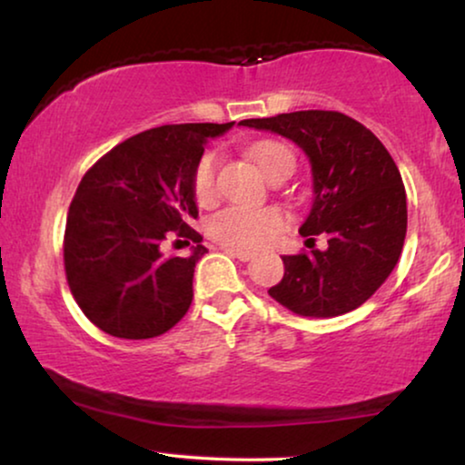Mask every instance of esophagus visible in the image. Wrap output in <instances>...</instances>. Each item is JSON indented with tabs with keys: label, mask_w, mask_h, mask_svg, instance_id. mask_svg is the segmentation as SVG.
I'll list each match as a JSON object with an SVG mask.
<instances>
[{
	"label": "esophagus",
	"mask_w": 465,
	"mask_h": 465,
	"mask_svg": "<svg viewBox=\"0 0 465 465\" xmlns=\"http://www.w3.org/2000/svg\"><path fill=\"white\" fill-rule=\"evenodd\" d=\"M224 252L228 253V256H232V258H239L241 262H250V260L253 258V252L239 250V247H224Z\"/></svg>",
	"instance_id": "1"
}]
</instances>
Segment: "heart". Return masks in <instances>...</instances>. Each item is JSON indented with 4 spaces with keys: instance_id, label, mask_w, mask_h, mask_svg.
Instances as JSON below:
<instances>
[{
    "instance_id": "1",
    "label": "heart",
    "mask_w": 465,
    "mask_h": 465,
    "mask_svg": "<svg viewBox=\"0 0 465 465\" xmlns=\"http://www.w3.org/2000/svg\"><path fill=\"white\" fill-rule=\"evenodd\" d=\"M247 154L269 180L279 169H294V154L282 142H258L247 148ZM215 171H218V154L207 152L196 163L193 175V193L196 203H201V205L213 203L215 194H218ZM283 228L285 213L277 207L252 209L231 205L220 209L207 222L209 237L222 245L239 247V250H258V247L271 243Z\"/></svg>"
}]
</instances>
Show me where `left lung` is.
Returning a JSON list of instances; mask_svg holds the SVG:
<instances>
[{
    "instance_id": "obj_1",
    "label": "left lung",
    "mask_w": 465,
    "mask_h": 465,
    "mask_svg": "<svg viewBox=\"0 0 465 465\" xmlns=\"http://www.w3.org/2000/svg\"><path fill=\"white\" fill-rule=\"evenodd\" d=\"M241 124L292 139L313 173V205L301 226L313 250L283 256V279L269 294L304 317L358 309L390 277L406 237V193L391 154L341 112L304 110ZM315 233L329 239L323 252L314 250Z\"/></svg>"
}]
</instances>
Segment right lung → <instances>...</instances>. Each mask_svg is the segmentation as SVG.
I'll return each mask as SVG.
<instances>
[{"mask_svg": "<svg viewBox=\"0 0 465 465\" xmlns=\"http://www.w3.org/2000/svg\"><path fill=\"white\" fill-rule=\"evenodd\" d=\"M232 123L164 124L137 133L99 158L69 205L63 260L69 290L105 334L161 336L193 302L194 266L207 253L188 226L199 215L193 193L207 137ZM197 243L188 259H164L163 240Z\"/></svg>", "mask_w": 465, "mask_h": 465, "instance_id": "add662e5", "label": "right lung"}]
</instances>
